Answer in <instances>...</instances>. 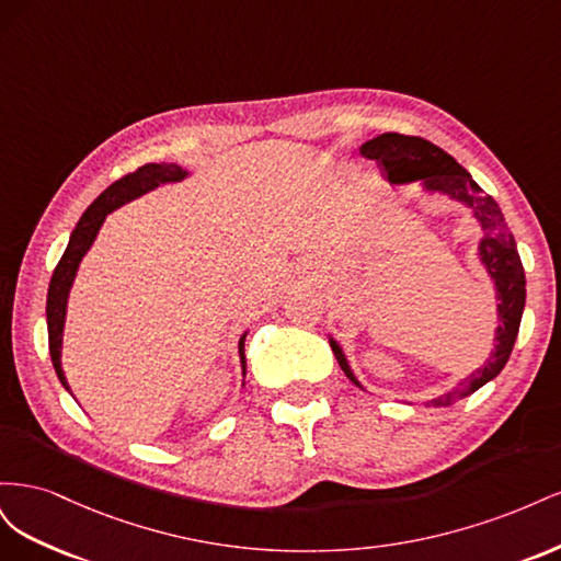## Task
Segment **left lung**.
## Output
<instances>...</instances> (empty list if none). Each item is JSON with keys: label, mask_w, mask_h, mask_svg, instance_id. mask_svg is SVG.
I'll use <instances>...</instances> for the list:
<instances>
[{"label": "left lung", "mask_w": 561, "mask_h": 561, "mask_svg": "<svg viewBox=\"0 0 561 561\" xmlns=\"http://www.w3.org/2000/svg\"><path fill=\"white\" fill-rule=\"evenodd\" d=\"M360 154L367 159H375L381 171L388 175L390 184H410L421 182V190L428 194H443L463 208H470L472 217L478 219L484 236L478 245V257L484 264L489 278L494 280L496 287V313H499V328L494 336V351H491L484 367L474 369L470 377L458 381L447 393L439 398L428 400L426 404L445 407L456 400H463L474 390L496 379L501 369L511 358L515 339L519 332V320L526 301V278L524 266L517 252V243L513 239L511 229L505 225V217L499 208V203L480 190V184L470 178V173L461 163H456L445 149L437 145L414 138V135H400V133H381L377 138L367 140L360 147ZM330 346L339 367L344 375L363 388V383L355 379L353 369L346 360L344 348L336 344V339L330 336Z\"/></svg>", "instance_id": "1"}]
</instances>
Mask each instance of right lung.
<instances>
[{
	"mask_svg": "<svg viewBox=\"0 0 561 561\" xmlns=\"http://www.w3.org/2000/svg\"><path fill=\"white\" fill-rule=\"evenodd\" d=\"M186 175L184 168L178 163H147L138 171L116 180L114 184H110L107 190L100 194L91 206L87 208V213L81 215V219L77 222L70 243H67L62 257L50 276L48 283V297H46V325H48V351H50V360H54L56 375L60 379V383L65 386V390H70V383L65 379L62 371V330H65V313H67V299H70V290L72 283L77 278V268L95 241V236L103 227L105 217L122 208L124 203L138 198L151 190H157L159 184L165 182H182ZM245 336L248 332H243V336L239 339V355H241V367H243V377H245ZM72 393V390H70Z\"/></svg>",
	"mask_w": 561,
	"mask_h": 561,
	"instance_id": "1",
	"label": "right lung"
}]
</instances>
